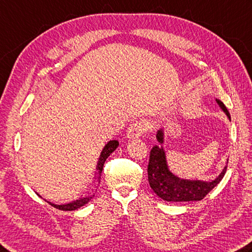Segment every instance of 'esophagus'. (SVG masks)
Masks as SVG:
<instances>
[{
  "mask_svg": "<svg viewBox=\"0 0 252 252\" xmlns=\"http://www.w3.org/2000/svg\"><path fill=\"white\" fill-rule=\"evenodd\" d=\"M149 130V125L148 122L144 120H136L132 122L129 129H127V138L130 139H136L140 138L142 134H144Z\"/></svg>",
  "mask_w": 252,
  "mask_h": 252,
  "instance_id": "34e87169",
  "label": "esophagus"
}]
</instances>
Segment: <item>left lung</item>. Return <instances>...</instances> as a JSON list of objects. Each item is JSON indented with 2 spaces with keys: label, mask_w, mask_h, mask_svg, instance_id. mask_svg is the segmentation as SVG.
Returning a JSON list of instances; mask_svg holds the SVG:
<instances>
[{
  "label": "left lung",
  "mask_w": 252,
  "mask_h": 252,
  "mask_svg": "<svg viewBox=\"0 0 252 252\" xmlns=\"http://www.w3.org/2000/svg\"><path fill=\"white\" fill-rule=\"evenodd\" d=\"M223 112L230 119V114L220 100H216ZM159 143H163V132L159 130L157 134ZM227 171L225 166L217 178L212 182L186 181L181 180L168 171L165 152L162 148L155 145L150 152L148 177L151 189L158 197L166 202H190V200H202L219 182L222 180Z\"/></svg>",
  "instance_id": "1"
}]
</instances>
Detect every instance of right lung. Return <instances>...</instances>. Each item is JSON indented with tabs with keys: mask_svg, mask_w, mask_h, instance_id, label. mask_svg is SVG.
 Segmentation results:
<instances>
[{
	"mask_svg": "<svg viewBox=\"0 0 252 252\" xmlns=\"http://www.w3.org/2000/svg\"><path fill=\"white\" fill-rule=\"evenodd\" d=\"M118 145H119L118 141H110V142H108L106 146H104V149L102 150V152H101V155H100V158H99V162H98V165H97L98 176L101 175L104 162H106V159L108 158L109 155H110L113 152V151L118 148ZM93 197H94V195L93 196H86V197H84V198L77 199V200H75V202L69 203V204H65V205H55V204H52L49 202H47V203L49 205H52L53 207L57 208V209H61V210H75V209L80 208L81 206H84L85 204L88 203Z\"/></svg>",
	"mask_w": 252,
	"mask_h": 252,
	"instance_id": "right-lung-1",
	"label": "right lung"
}]
</instances>
